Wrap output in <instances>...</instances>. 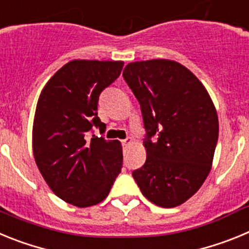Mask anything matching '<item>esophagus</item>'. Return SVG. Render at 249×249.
I'll use <instances>...</instances> for the list:
<instances>
[{
	"mask_svg": "<svg viewBox=\"0 0 249 249\" xmlns=\"http://www.w3.org/2000/svg\"><path fill=\"white\" fill-rule=\"evenodd\" d=\"M132 142H133V140L128 137V138H126V140L122 141V144H123V146H128V144H131Z\"/></svg>",
	"mask_w": 249,
	"mask_h": 249,
	"instance_id": "1",
	"label": "esophagus"
}]
</instances>
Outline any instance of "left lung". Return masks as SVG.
<instances>
[{
    "instance_id": "1",
    "label": "left lung",
    "mask_w": 249,
    "mask_h": 249,
    "mask_svg": "<svg viewBox=\"0 0 249 249\" xmlns=\"http://www.w3.org/2000/svg\"><path fill=\"white\" fill-rule=\"evenodd\" d=\"M143 117L147 158L132 176L142 195L177 207L201 188L218 141V117L204 86L169 59L132 62L123 70Z\"/></svg>"
}]
</instances>
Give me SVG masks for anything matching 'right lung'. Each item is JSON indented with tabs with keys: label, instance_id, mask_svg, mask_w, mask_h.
I'll use <instances>...</instances> for the list:
<instances>
[{
	"label": "right lung",
	"instance_id": "obj_1",
	"mask_svg": "<svg viewBox=\"0 0 249 249\" xmlns=\"http://www.w3.org/2000/svg\"><path fill=\"white\" fill-rule=\"evenodd\" d=\"M122 67V61L74 59L51 77L37 102V167L57 197L81 208L102 202L122 168L120 141L93 135L94 128L106 129L97 113L101 92Z\"/></svg>",
	"mask_w": 249,
	"mask_h": 249
}]
</instances>
